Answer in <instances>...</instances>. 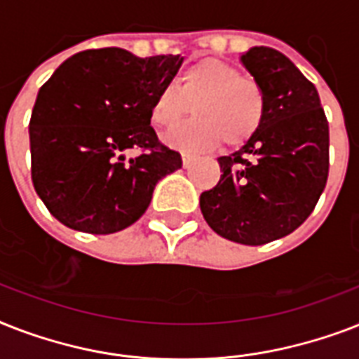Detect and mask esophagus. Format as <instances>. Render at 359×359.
<instances>
[{
  "mask_svg": "<svg viewBox=\"0 0 359 359\" xmlns=\"http://www.w3.org/2000/svg\"><path fill=\"white\" fill-rule=\"evenodd\" d=\"M191 162H194V156L184 152V154H182V165H184V168H190Z\"/></svg>",
  "mask_w": 359,
  "mask_h": 359,
  "instance_id": "esophagus-1",
  "label": "esophagus"
}]
</instances>
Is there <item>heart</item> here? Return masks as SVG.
<instances>
[{"label":"heart","mask_w":359,"mask_h":359,"mask_svg":"<svg viewBox=\"0 0 359 359\" xmlns=\"http://www.w3.org/2000/svg\"><path fill=\"white\" fill-rule=\"evenodd\" d=\"M191 111L197 119L165 137V143L188 152L242 145L264 119V95L253 80L218 59H203L182 72L179 91L162 87L151 102V121L158 128H173Z\"/></svg>","instance_id":"1"}]
</instances>
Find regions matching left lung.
<instances>
[{
	"mask_svg": "<svg viewBox=\"0 0 359 359\" xmlns=\"http://www.w3.org/2000/svg\"><path fill=\"white\" fill-rule=\"evenodd\" d=\"M240 63L264 95V119L238 151L218 158L224 175L199 205L219 236L261 245L313 212L328 180L330 132L317 89L287 55L253 46Z\"/></svg>",
	"mask_w": 359,
	"mask_h": 359,
	"instance_id": "left-lung-1",
	"label": "left lung"
}]
</instances>
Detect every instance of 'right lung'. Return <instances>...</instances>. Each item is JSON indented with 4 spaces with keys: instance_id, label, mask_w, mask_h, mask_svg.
<instances>
[{
    "instance_id": "right-lung-1",
    "label": "right lung",
    "mask_w": 359,
    "mask_h": 359,
    "mask_svg": "<svg viewBox=\"0 0 359 359\" xmlns=\"http://www.w3.org/2000/svg\"><path fill=\"white\" fill-rule=\"evenodd\" d=\"M180 55L137 57L123 48L74 53L39 89L29 121L31 179L63 225L91 235L143 216L158 180L182 168L151 126V102ZM141 148L137 157L123 152Z\"/></svg>"
}]
</instances>
